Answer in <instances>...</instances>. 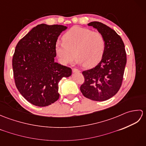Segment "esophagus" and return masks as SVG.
I'll return each instance as SVG.
<instances>
[{
  "label": "esophagus",
  "instance_id": "1",
  "mask_svg": "<svg viewBox=\"0 0 146 146\" xmlns=\"http://www.w3.org/2000/svg\"><path fill=\"white\" fill-rule=\"evenodd\" d=\"M72 71L73 73H80V70H79L78 69H76V68H73Z\"/></svg>",
  "mask_w": 146,
  "mask_h": 146
}]
</instances>
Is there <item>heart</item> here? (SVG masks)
Returning <instances> with one entry per match:
<instances>
[{
  "mask_svg": "<svg viewBox=\"0 0 146 146\" xmlns=\"http://www.w3.org/2000/svg\"><path fill=\"white\" fill-rule=\"evenodd\" d=\"M54 49L60 61L64 64L72 61L75 53L76 63L91 67L103 57L105 40L100 33L76 26L64 34L63 41H56Z\"/></svg>",
  "mask_w": 146,
  "mask_h": 146,
  "instance_id": "1",
  "label": "heart"
}]
</instances>
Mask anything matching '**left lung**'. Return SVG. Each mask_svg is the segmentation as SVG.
Segmentation results:
<instances>
[{
	"instance_id": "left-lung-1",
	"label": "left lung",
	"mask_w": 146,
	"mask_h": 146,
	"mask_svg": "<svg viewBox=\"0 0 146 146\" xmlns=\"http://www.w3.org/2000/svg\"><path fill=\"white\" fill-rule=\"evenodd\" d=\"M88 25L104 36L105 49L97 66L82 72L85 82L80 90L90 100L105 101L115 95L122 85L127 62L125 46L120 36L105 24L94 21Z\"/></svg>"
}]
</instances>
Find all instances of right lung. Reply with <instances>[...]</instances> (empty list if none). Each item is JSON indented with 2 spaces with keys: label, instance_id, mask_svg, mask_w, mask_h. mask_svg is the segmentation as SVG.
Masks as SVG:
<instances>
[{
  "label": "right lung",
  "instance_id": "1",
  "mask_svg": "<svg viewBox=\"0 0 146 146\" xmlns=\"http://www.w3.org/2000/svg\"><path fill=\"white\" fill-rule=\"evenodd\" d=\"M67 29L62 25L39 24L18 42L12 58L15 86L31 104L46 107L58 100V83L71 69L54 62V45Z\"/></svg>",
  "mask_w": 146,
  "mask_h": 146
}]
</instances>
